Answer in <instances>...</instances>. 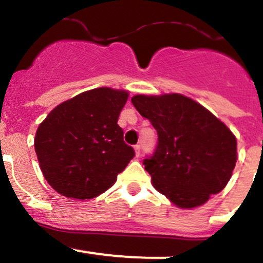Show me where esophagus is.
Wrapping results in <instances>:
<instances>
[{"instance_id": "obj_1", "label": "esophagus", "mask_w": 263, "mask_h": 263, "mask_svg": "<svg viewBox=\"0 0 263 263\" xmlns=\"http://www.w3.org/2000/svg\"><path fill=\"white\" fill-rule=\"evenodd\" d=\"M134 149H135V156L139 157V156H140V145L137 144V145H135V147H134Z\"/></svg>"}]
</instances>
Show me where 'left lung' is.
I'll return each mask as SVG.
<instances>
[{"mask_svg": "<svg viewBox=\"0 0 263 263\" xmlns=\"http://www.w3.org/2000/svg\"><path fill=\"white\" fill-rule=\"evenodd\" d=\"M132 102L158 134L153 154L143 161L157 191L191 209L226 187L237 162V140L219 119L178 93L137 95Z\"/></svg>", "mask_w": 263, "mask_h": 263, "instance_id": "8db88e82", "label": "left lung"}]
</instances>
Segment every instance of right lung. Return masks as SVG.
<instances>
[{
  "label": "right lung",
  "instance_id": "right-lung-1",
  "mask_svg": "<svg viewBox=\"0 0 263 263\" xmlns=\"http://www.w3.org/2000/svg\"><path fill=\"white\" fill-rule=\"evenodd\" d=\"M126 100L125 91L95 88L48 114L34 145L43 175L57 192L88 200L115 183L135 156L118 125Z\"/></svg>",
  "mask_w": 263,
  "mask_h": 263
}]
</instances>
